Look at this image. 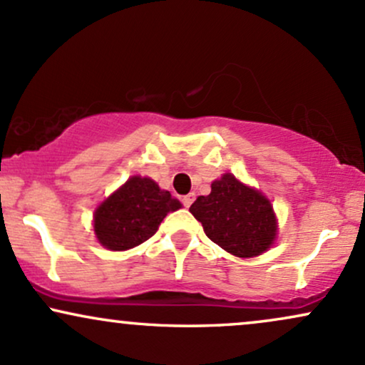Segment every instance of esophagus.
I'll use <instances>...</instances> for the list:
<instances>
[{
  "mask_svg": "<svg viewBox=\"0 0 365 365\" xmlns=\"http://www.w3.org/2000/svg\"><path fill=\"white\" fill-rule=\"evenodd\" d=\"M194 200H195V194H194V192H190V194H187L185 197H183L182 202H183V206H185V207H190Z\"/></svg>",
  "mask_w": 365,
  "mask_h": 365,
  "instance_id": "1",
  "label": "esophagus"
}]
</instances>
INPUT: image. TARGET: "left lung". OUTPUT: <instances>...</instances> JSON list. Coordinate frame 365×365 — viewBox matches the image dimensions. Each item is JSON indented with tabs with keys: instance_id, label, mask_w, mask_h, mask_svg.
<instances>
[{
	"instance_id": "8db88e82",
	"label": "left lung",
	"mask_w": 365,
	"mask_h": 365,
	"mask_svg": "<svg viewBox=\"0 0 365 365\" xmlns=\"http://www.w3.org/2000/svg\"><path fill=\"white\" fill-rule=\"evenodd\" d=\"M190 212L204 233L226 252L255 257L273 245L278 225L269 199L232 173L211 183V194L197 197Z\"/></svg>"
}]
</instances>
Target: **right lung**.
<instances>
[{"label":"right lung","instance_id":"right-lung-1","mask_svg":"<svg viewBox=\"0 0 365 365\" xmlns=\"http://www.w3.org/2000/svg\"><path fill=\"white\" fill-rule=\"evenodd\" d=\"M182 207L154 180L132 177L94 212V233L110 250H128L149 240L171 211Z\"/></svg>","mask_w":365,"mask_h":365}]
</instances>
